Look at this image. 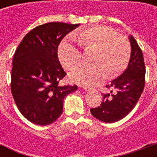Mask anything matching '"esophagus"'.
Wrapping results in <instances>:
<instances>
[{
	"label": "esophagus",
	"instance_id": "1",
	"mask_svg": "<svg viewBox=\"0 0 157 157\" xmlns=\"http://www.w3.org/2000/svg\"><path fill=\"white\" fill-rule=\"evenodd\" d=\"M83 89H84V90H86V91L91 90V88H90V87H87V86H83Z\"/></svg>",
	"mask_w": 157,
	"mask_h": 157
}]
</instances>
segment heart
<instances>
[{"instance_id":"heart-1","label":"heart","mask_w":157,"mask_h":157,"mask_svg":"<svg viewBox=\"0 0 157 157\" xmlns=\"http://www.w3.org/2000/svg\"><path fill=\"white\" fill-rule=\"evenodd\" d=\"M73 36L85 50L94 49L90 59L94 63L81 64L71 71L70 76L74 81L92 86L107 74L112 77L126 67L131 55V46L129 40L120 36L113 28L94 26L76 30ZM58 55L66 68L75 66L82 59V53L71 38L62 41Z\"/></svg>"}]
</instances>
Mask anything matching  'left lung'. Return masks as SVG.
Masks as SVG:
<instances>
[{
    "label": "left lung",
    "instance_id": "obj_1",
    "mask_svg": "<svg viewBox=\"0 0 157 157\" xmlns=\"http://www.w3.org/2000/svg\"><path fill=\"white\" fill-rule=\"evenodd\" d=\"M131 56L125 71L106 86L110 93L103 94L100 106L91 108L94 117L101 121L112 123L126 117L138 103L145 86L144 54L133 36H129Z\"/></svg>",
    "mask_w": 157,
    "mask_h": 157
}]
</instances>
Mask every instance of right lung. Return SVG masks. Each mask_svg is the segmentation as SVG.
<instances>
[{"label": "right lung", "instance_id": "right-lung-1", "mask_svg": "<svg viewBox=\"0 0 157 157\" xmlns=\"http://www.w3.org/2000/svg\"><path fill=\"white\" fill-rule=\"evenodd\" d=\"M79 24L52 22L33 28L13 54L11 93L19 112L33 124L46 125L63 111L65 96L77 86H59L67 73L58 58L63 38Z\"/></svg>", "mask_w": 157, "mask_h": 157}]
</instances>
